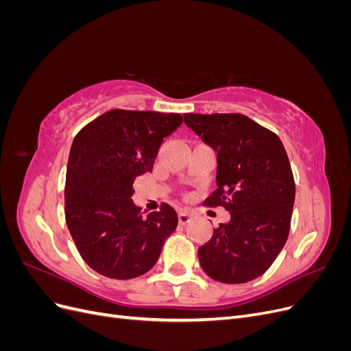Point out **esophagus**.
<instances>
[{
    "label": "esophagus",
    "mask_w": 351,
    "mask_h": 351,
    "mask_svg": "<svg viewBox=\"0 0 351 351\" xmlns=\"http://www.w3.org/2000/svg\"><path fill=\"white\" fill-rule=\"evenodd\" d=\"M192 221V215L189 214V212H186V210H180L178 212V222L182 226H186V224H189V222Z\"/></svg>",
    "instance_id": "1"
}]
</instances>
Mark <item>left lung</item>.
I'll return each instance as SVG.
<instances>
[{
  "instance_id": "left-lung-1",
  "label": "left lung",
  "mask_w": 351,
  "mask_h": 351,
  "mask_svg": "<svg viewBox=\"0 0 351 351\" xmlns=\"http://www.w3.org/2000/svg\"><path fill=\"white\" fill-rule=\"evenodd\" d=\"M184 123L217 152V190L205 205L231 215L199 247L200 267L226 284L258 278L289 239L295 184L285 147L243 114H184Z\"/></svg>"
}]
</instances>
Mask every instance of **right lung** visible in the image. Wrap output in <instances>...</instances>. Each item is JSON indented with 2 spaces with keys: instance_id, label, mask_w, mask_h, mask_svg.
I'll return each instance as SVG.
<instances>
[{
  "instance_id": "add662e5",
  "label": "right lung",
  "mask_w": 351,
  "mask_h": 351,
  "mask_svg": "<svg viewBox=\"0 0 351 351\" xmlns=\"http://www.w3.org/2000/svg\"><path fill=\"white\" fill-rule=\"evenodd\" d=\"M183 123L180 114L111 110L76 134L66 176V221L83 261L104 277L149 271L173 234L168 204L143 217L132 200L134 178L151 173L159 146Z\"/></svg>"
}]
</instances>
